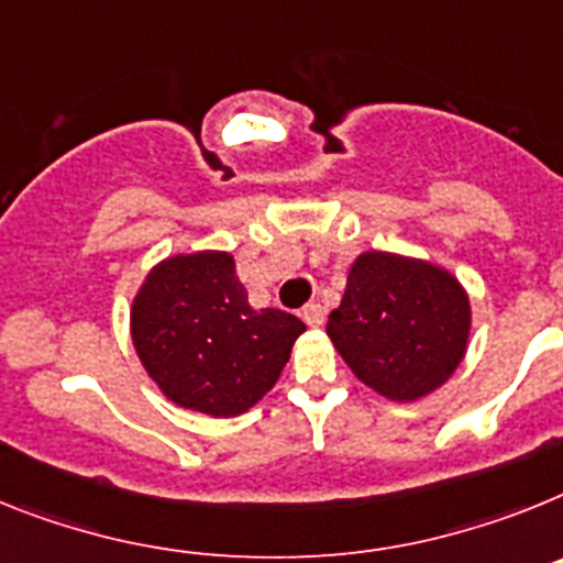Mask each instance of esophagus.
Instances as JSON below:
<instances>
[{
    "instance_id": "obj_1",
    "label": "esophagus",
    "mask_w": 563,
    "mask_h": 563,
    "mask_svg": "<svg viewBox=\"0 0 563 563\" xmlns=\"http://www.w3.org/2000/svg\"><path fill=\"white\" fill-rule=\"evenodd\" d=\"M300 317L306 320V325H311V329H320L322 322H325V311H322L320 302H309V306L300 311Z\"/></svg>"
}]
</instances>
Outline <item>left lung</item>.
<instances>
[{"instance_id": "left-lung-1", "label": "left lung", "mask_w": 563, "mask_h": 563, "mask_svg": "<svg viewBox=\"0 0 563 563\" xmlns=\"http://www.w3.org/2000/svg\"><path fill=\"white\" fill-rule=\"evenodd\" d=\"M471 297L424 257L371 249L351 263L325 334L354 376L390 402L442 388L471 345Z\"/></svg>"}]
</instances>
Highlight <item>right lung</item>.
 I'll return each instance as SVG.
<instances>
[{
  "label": "right lung",
  "mask_w": 563,
  "mask_h": 563,
  "mask_svg": "<svg viewBox=\"0 0 563 563\" xmlns=\"http://www.w3.org/2000/svg\"><path fill=\"white\" fill-rule=\"evenodd\" d=\"M302 331L295 314L249 306L223 249L158 261L130 306V336L146 376L173 405L214 419L261 402Z\"/></svg>",
  "instance_id": "1"
}]
</instances>
